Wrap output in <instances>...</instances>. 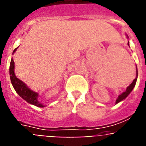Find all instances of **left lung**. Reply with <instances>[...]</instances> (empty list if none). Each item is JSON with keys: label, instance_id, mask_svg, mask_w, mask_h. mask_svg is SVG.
I'll use <instances>...</instances> for the list:
<instances>
[{"label": "left lung", "instance_id": "left-lung-1", "mask_svg": "<svg viewBox=\"0 0 146 146\" xmlns=\"http://www.w3.org/2000/svg\"><path fill=\"white\" fill-rule=\"evenodd\" d=\"M126 37H127V38H129L127 35H126ZM128 45H129V42H128ZM137 66H136V77H135V79L133 81H132V82H131V84H130L129 86H128V87L126 88V91H125L124 92L122 93V94H121V95H119V96H118L117 99H116V100H115V104H118V103H119L120 102L124 100V99H126V98L129 96V94L130 93H131V91H132L133 88H135V84H136V82H137Z\"/></svg>", "mask_w": 146, "mask_h": 146}]
</instances>
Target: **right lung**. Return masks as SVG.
Listing matches in <instances>:
<instances>
[{
  "label": "right lung",
  "mask_w": 146,
  "mask_h": 146,
  "mask_svg": "<svg viewBox=\"0 0 146 146\" xmlns=\"http://www.w3.org/2000/svg\"><path fill=\"white\" fill-rule=\"evenodd\" d=\"M16 49L13 51L14 54L16 52ZM9 74H10V79H11V84L15 88V91L17 93V94L21 98H23L24 100L31 104H33L38 108H44L45 105H44L42 103L40 102L38 100V94L37 92L32 91L31 89L28 87L25 82L18 79L15 74V62L13 60V58H11V63H10L9 66Z\"/></svg>",
  "instance_id": "1"
}]
</instances>
